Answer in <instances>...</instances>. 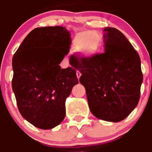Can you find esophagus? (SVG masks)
Instances as JSON below:
<instances>
[{"instance_id":"34e87169","label":"esophagus","mask_w":152,"mask_h":152,"mask_svg":"<svg viewBox=\"0 0 152 152\" xmlns=\"http://www.w3.org/2000/svg\"><path fill=\"white\" fill-rule=\"evenodd\" d=\"M81 76H82V73H81L79 71H76V76H77L78 79H79V78H80Z\"/></svg>"}]
</instances>
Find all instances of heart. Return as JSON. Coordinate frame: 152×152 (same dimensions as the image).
<instances>
[{
  "mask_svg": "<svg viewBox=\"0 0 152 152\" xmlns=\"http://www.w3.org/2000/svg\"><path fill=\"white\" fill-rule=\"evenodd\" d=\"M100 39V36L96 32L83 31L76 35L73 45L76 50H82L84 55L91 56L98 51Z\"/></svg>",
  "mask_w": 152,
  "mask_h": 152,
  "instance_id": "1",
  "label": "heart"
}]
</instances>
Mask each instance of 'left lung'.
<instances>
[{
  "instance_id": "1",
  "label": "left lung",
  "mask_w": 152,
  "mask_h": 152,
  "mask_svg": "<svg viewBox=\"0 0 152 152\" xmlns=\"http://www.w3.org/2000/svg\"><path fill=\"white\" fill-rule=\"evenodd\" d=\"M104 31L103 53L90 58L73 56L70 59L82 73L79 82L85 87L93 115L119 122L138 104L142 82L140 58L120 31L107 27Z\"/></svg>"
}]
</instances>
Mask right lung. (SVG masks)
Returning a JSON list of instances; mask_svg holds the SVG:
<instances>
[{"instance_id":"add662e5","label":"right lung","mask_w":152,"mask_h":152,"mask_svg":"<svg viewBox=\"0 0 152 152\" xmlns=\"http://www.w3.org/2000/svg\"><path fill=\"white\" fill-rule=\"evenodd\" d=\"M70 44L65 27H40L26 37L14 54L12 85L18 110L39 129H50L61 124L66 99L79 83L74 68L59 66Z\"/></svg>"}]
</instances>
